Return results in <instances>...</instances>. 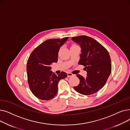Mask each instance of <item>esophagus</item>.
I'll return each instance as SVG.
<instances>
[{
	"label": "esophagus",
	"mask_w": 130,
	"mask_h": 130,
	"mask_svg": "<svg viewBox=\"0 0 130 130\" xmlns=\"http://www.w3.org/2000/svg\"><path fill=\"white\" fill-rule=\"evenodd\" d=\"M73 75H74L71 73H67V77H70L73 76Z\"/></svg>",
	"instance_id": "34e87169"
}]
</instances>
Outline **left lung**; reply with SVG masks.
Listing matches in <instances>:
<instances>
[{
    "label": "left lung",
    "mask_w": 130,
    "mask_h": 130,
    "mask_svg": "<svg viewBox=\"0 0 130 130\" xmlns=\"http://www.w3.org/2000/svg\"><path fill=\"white\" fill-rule=\"evenodd\" d=\"M74 42L81 48L78 64L85 66L87 76L79 74L76 76L80 80L75 90L84 95L96 93L103 87L110 76L112 70L111 58L108 52L94 39L86 36L72 38Z\"/></svg>",
    "instance_id": "obj_1"
}]
</instances>
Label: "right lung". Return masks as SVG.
Returning <instances> with one entry per match:
<instances>
[{
    "mask_svg": "<svg viewBox=\"0 0 130 130\" xmlns=\"http://www.w3.org/2000/svg\"><path fill=\"white\" fill-rule=\"evenodd\" d=\"M68 38L45 41L32 51L27 61V74L29 88L33 94L40 100L47 101L53 99L57 93L59 81L67 76L65 72L56 75L51 70V65L57 62L60 47Z\"/></svg>",
    "mask_w": 130,
    "mask_h": 130,
    "instance_id": "obj_1",
    "label": "right lung"
}]
</instances>
